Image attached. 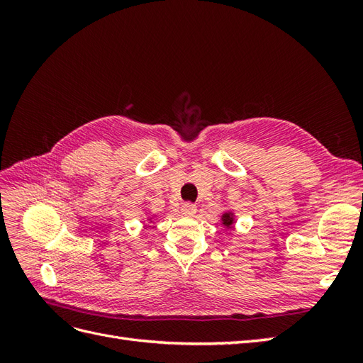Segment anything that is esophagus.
Returning <instances> with one entry per match:
<instances>
[{"instance_id": "obj_1", "label": "esophagus", "mask_w": 363, "mask_h": 363, "mask_svg": "<svg viewBox=\"0 0 363 363\" xmlns=\"http://www.w3.org/2000/svg\"><path fill=\"white\" fill-rule=\"evenodd\" d=\"M182 213L186 216H194L196 213V206L192 203H184L182 206Z\"/></svg>"}]
</instances>
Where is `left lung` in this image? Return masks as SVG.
Returning <instances> with one entry per match:
<instances>
[{
    "label": "left lung",
    "mask_w": 363,
    "mask_h": 363,
    "mask_svg": "<svg viewBox=\"0 0 363 363\" xmlns=\"http://www.w3.org/2000/svg\"><path fill=\"white\" fill-rule=\"evenodd\" d=\"M235 223H236L235 211H233V208H227V211L221 215V224H223V227L230 230V228H233Z\"/></svg>",
    "instance_id": "left-lung-1"
}]
</instances>
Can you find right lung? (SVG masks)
Instances as JSON below:
<instances>
[{
    "label": "right lung",
    "mask_w": 363,
    "mask_h": 363,
    "mask_svg": "<svg viewBox=\"0 0 363 363\" xmlns=\"http://www.w3.org/2000/svg\"><path fill=\"white\" fill-rule=\"evenodd\" d=\"M155 218H156V215H152V213L148 215V213H147V223H150V224L155 223Z\"/></svg>",
    "instance_id": "add662e5"
}]
</instances>
